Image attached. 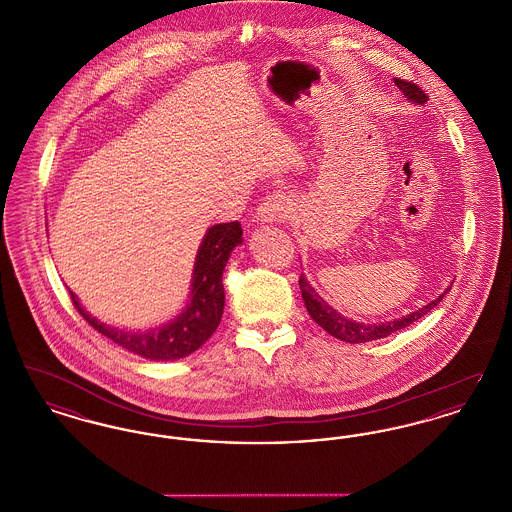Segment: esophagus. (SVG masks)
<instances>
[{
  "label": "esophagus",
  "mask_w": 512,
  "mask_h": 512,
  "mask_svg": "<svg viewBox=\"0 0 512 512\" xmlns=\"http://www.w3.org/2000/svg\"><path fill=\"white\" fill-rule=\"evenodd\" d=\"M290 213H292V201L284 192L268 195L257 209V215L261 222H280V220L288 219Z\"/></svg>",
  "instance_id": "esophagus-1"
}]
</instances>
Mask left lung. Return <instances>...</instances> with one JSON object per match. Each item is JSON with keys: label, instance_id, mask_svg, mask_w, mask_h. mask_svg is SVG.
Returning a JSON list of instances; mask_svg holds the SVG:
<instances>
[{"label": "left lung", "instance_id": "left-lung-1", "mask_svg": "<svg viewBox=\"0 0 512 512\" xmlns=\"http://www.w3.org/2000/svg\"><path fill=\"white\" fill-rule=\"evenodd\" d=\"M395 84H397V88L403 92V96L409 99V101L418 103V105H422V103L428 101V96H426L416 84H413V82L395 78ZM299 288H301V295H303L305 307H307L311 318L317 322L318 326H322L330 336H334V338H338V340L341 341H347V343H366V341L388 338L393 332L407 328L409 324H413L414 320H418V318L424 317L426 313H430V311L438 305L439 301L445 297V293L451 290V288H447V290L441 293V295H438L434 301H430L428 305H424L422 309L414 311L411 315L393 318V320H386V322H376V324H365V322H357V320L343 317L336 309H332V307L313 290V286L305 280L303 274L299 276Z\"/></svg>", "mask_w": 512, "mask_h": 512}]
</instances>
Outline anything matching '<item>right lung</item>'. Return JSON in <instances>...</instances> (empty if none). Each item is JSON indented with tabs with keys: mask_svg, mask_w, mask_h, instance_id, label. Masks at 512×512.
<instances>
[{
	"mask_svg": "<svg viewBox=\"0 0 512 512\" xmlns=\"http://www.w3.org/2000/svg\"><path fill=\"white\" fill-rule=\"evenodd\" d=\"M240 244L242 226L238 220L211 226L197 249L192 292L186 309L171 322L146 332L124 330L99 322L98 318L84 311L71 290L69 293L76 311L86 318V322L105 338L121 345L122 349L149 361H176L194 353L219 328L224 311L222 270L228 263L232 249Z\"/></svg>",
	"mask_w": 512,
	"mask_h": 512,
	"instance_id": "right-lung-1",
	"label": "right lung"
}]
</instances>
